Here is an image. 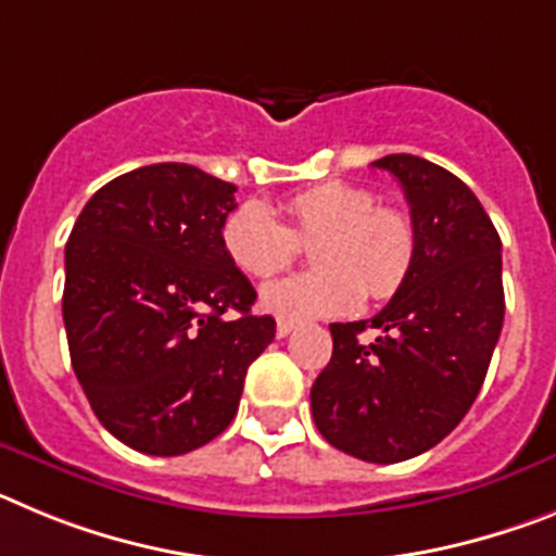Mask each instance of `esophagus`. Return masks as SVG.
I'll use <instances>...</instances> for the list:
<instances>
[{
	"label": "esophagus",
	"mask_w": 556,
	"mask_h": 556,
	"mask_svg": "<svg viewBox=\"0 0 556 556\" xmlns=\"http://www.w3.org/2000/svg\"><path fill=\"white\" fill-rule=\"evenodd\" d=\"M294 331V326L292 323H287V320H278V326H275V333H278V337H289V333Z\"/></svg>",
	"instance_id": "1"
}]
</instances>
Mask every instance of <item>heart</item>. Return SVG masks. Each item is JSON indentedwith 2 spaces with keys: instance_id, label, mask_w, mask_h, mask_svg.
Listing matches in <instances>:
<instances>
[{
  "instance_id": "obj_1",
  "label": "heart",
  "mask_w": 556,
  "mask_h": 556,
  "mask_svg": "<svg viewBox=\"0 0 556 556\" xmlns=\"http://www.w3.org/2000/svg\"><path fill=\"white\" fill-rule=\"evenodd\" d=\"M292 225H283L264 203L239 205L223 225L230 262L253 278H269L312 244L314 273L289 275L262 289L264 312L278 320L308 323L342 317L362 294L387 301L415 267L417 228L406 211L376 205L370 189L351 184L312 186L287 203Z\"/></svg>"
}]
</instances>
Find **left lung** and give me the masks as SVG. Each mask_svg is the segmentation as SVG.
<instances>
[{"label": "left lung", "instance_id": "1", "mask_svg": "<svg viewBox=\"0 0 556 556\" xmlns=\"http://www.w3.org/2000/svg\"><path fill=\"white\" fill-rule=\"evenodd\" d=\"M372 166L401 184L417 228L409 278L376 317L333 323L312 415L333 448L392 465L434 448L479 395L504 323L501 239L473 191L417 155ZM378 327L370 346L357 339Z\"/></svg>", "mask_w": 556, "mask_h": 556}]
</instances>
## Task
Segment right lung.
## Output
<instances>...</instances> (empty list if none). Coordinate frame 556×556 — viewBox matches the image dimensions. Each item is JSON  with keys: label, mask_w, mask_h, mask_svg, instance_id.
<instances>
[{"label": "right lung", "mask_w": 556, "mask_h": 556, "mask_svg": "<svg viewBox=\"0 0 556 556\" xmlns=\"http://www.w3.org/2000/svg\"><path fill=\"white\" fill-rule=\"evenodd\" d=\"M233 194L198 166H141L102 186L68 236L72 367L100 424L141 454L180 456L223 434L275 339L223 248Z\"/></svg>", "instance_id": "add662e5"}]
</instances>
